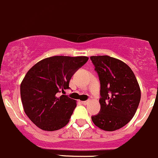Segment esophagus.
Listing matches in <instances>:
<instances>
[{
  "label": "esophagus",
  "instance_id": "esophagus-1",
  "mask_svg": "<svg viewBox=\"0 0 158 158\" xmlns=\"http://www.w3.org/2000/svg\"><path fill=\"white\" fill-rule=\"evenodd\" d=\"M89 103V100H86V101H82V103L84 104V105H87V103Z\"/></svg>",
  "mask_w": 158,
  "mask_h": 158
}]
</instances>
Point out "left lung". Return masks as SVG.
I'll use <instances>...</instances> for the list:
<instances>
[{
    "mask_svg": "<svg viewBox=\"0 0 158 158\" xmlns=\"http://www.w3.org/2000/svg\"><path fill=\"white\" fill-rule=\"evenodd\" d=\"M100 83V110L93 123L104 131L119 129L133 118L141 100L134 73L126 63L108 55L91 56Z\"/></svg>",
    "mask_w": 158,
    "mask_h": 158,
    "instance_id": "left-lung-1",
    "label": "left lung"
}]
</instances>
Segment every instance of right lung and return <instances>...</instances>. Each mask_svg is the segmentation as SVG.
<instances>
[{
  "label": "right lung",
  "mask_w": 158,
  "mask_h": 158,
  "mask_svg": "<svg viewBox=\"0 0 158 158\" xmlns=\"http://www.w3.org/2000/svg\"><path fill=\"white\" fill-rule=\"evenodd\" d=\"M87 61L86 56H53L29 70L20 84V96L26 114L35 126L55 131L68 124L77 104L58 94L70 89L71 77Z\"/></svg>",
  "instance_id": "obj_1"
}]
</instances>
